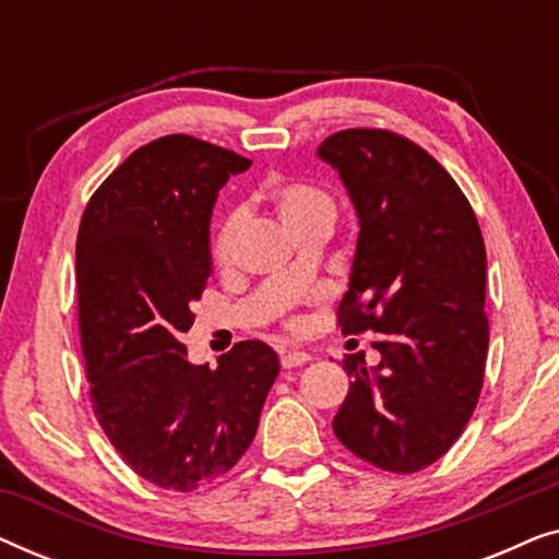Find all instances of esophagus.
<instances>
[{"instance_id": "34e87169", "label": "esophagus", "mask_w": 559, "mask_h": 559, "mask_svg": "<svg viewBox=\"0 0 559 559\" xmlns=\"http://www.w3.org/2000/svg\"><path fill=\"white\" fill-rule=\"evenodd\" d=\"M308 361H310V356L305 354V350H297V348L280 350L282 369H295V366H302V364H308Z\"/></svg>"}]
</instances>
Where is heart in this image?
Segmentation results:
<instances>
[{"instance_id": "obj_1", "label": "heart", "mask_w": 559, "mask_h": 559, "mask_svg": "<svg viewBox=\"0 0 559 559\" xmlns=\"http://www.w3.org/2000/svg\"><path fill=\"white\" fill-rule=\"evenodd\" d=\"M266 198H270L274 211L282 218L289 231H300L302 226L316 224V221H328L333 224L335 218V203L333 198L325 193L323 188L312 186L308 180L297 178H282L266 186ZM241 228V211H231L221 218L211 241V257L216 266L226 270L234 259L236 236Z\"/></svg>"}]
</instances>
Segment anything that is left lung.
<instances>
[{
	"instance_id": "left-lung-1",
	"label": "left lung",
	"mask_w": 559,
	"mask_h": 559,
	"mask_svg": "<svg viewBox=\"0 0 559 559\" xmlns=\"http://www.w3.org/2000/svg\"><path fill=\"white\" fill-rule=\"evenodd\" d=\"M318 155L356 205L343 333H379L377 366L346 356L333 432L389 473L440 461L476 409L486 373V247L476 213L430 152L389 129H343Z\"/></svg>"
}]
</instances>
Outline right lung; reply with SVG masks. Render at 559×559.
<instances>
[{
  "instance_id": "1",
  "label": "right lung",
  "mask_w": 559,
  "mask_h": 559,
  "mask_svg": "<svg viewBox=\"0 0 559 559\" xmlns=\"http://www.w3.org/2000/svg\"><path fill=\"white\" fill-rule=\"evenodd\" d=\"M251 159L190 134L134 150L91 195L75 241L88 396L136 476L195 491L239 463L280 373L262 341L190 364L182 333L211 277L209 224L224 182Z\"/></svg>"
}]
</instances>
